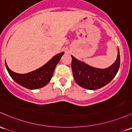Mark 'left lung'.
<instances>
[{
  "mask_svg": "<svg viewBox=\"0 0 132 132\" xmlns=\"http://www.w3.org/2000/svg\"><path fill=\"white\" fill-rule=\"evenodd\" d=\"M71 68L74 79L78 85L88 89L95 90L106 85L117 75L120 64V52L115 62L106 69L92 67L76 59L73 56Z\"/></svg>",
  "mask_w": 132,
  "mask_h": 132,
  "instance_id": "obj_1",
  "label": "left lung"
}]
</instances>
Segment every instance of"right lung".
Segmentation results:
<instances>
[{"mask_svg":"<svg viewBox=\"0 0 132 132\" xmlns=\"http://www.w3.org/2000/svg\"><path fill=\"white\" fill-rule=\"evenodd\" d=\"M63 54L64 53H61L56 55L41 68L27 74H19L12 71L9 68L6 63L5 66L10 76L19 85L27 89H38L50 81L55 68Z\"/></svg>","mask_w":132,"mask_h":132,"instance_id":"add662e5","label":"right lung"}]
</instances>
